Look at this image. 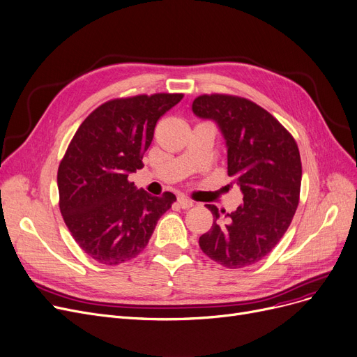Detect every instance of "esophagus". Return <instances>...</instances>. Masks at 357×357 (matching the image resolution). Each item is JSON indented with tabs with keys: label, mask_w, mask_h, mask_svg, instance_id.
I'll use <instances>...</instances> for the list:
<instances>
[{
	"label": "esophagus",
	"mask_w": 357,
	"mask_h": 357,
	"mask_svg": "<svg viewBox=\"0 0 357 357\" xmlns=\"http://www.w3.org/2000/svg\"><path fill=\"white\" fill-rule=\"evenodd\" d=\"M178 204H179V207L181 208H191L192 206H194V203H192V199H190V198H187V197H183V195H179L178 197Z\"/></svg>",
	"instance_id": "esophagus-1"
}]
</instances>
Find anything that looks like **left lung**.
I'll return each mask as SVG.
<instances>
[{
	"instance_id": "8db88e82",
	"label": "left lung",
	"mask_w": 357,
	"mask_h": 357,
	"mask_svg": "<svg viewBox=\"0 0 357 357\" xmlns=\"http://www.w3.org/2000/svg\"><path fill=\"white\" fill-rule=\"evenodd\" d=\"M192 111L219 126L227 146V175L243 194L234 213L207 206L214 222L199 236V248L223 267H250L273 251L296 213L302 182L298 144L270 112L245 98L201 95Z\"/></svg>"
}]
</instances>
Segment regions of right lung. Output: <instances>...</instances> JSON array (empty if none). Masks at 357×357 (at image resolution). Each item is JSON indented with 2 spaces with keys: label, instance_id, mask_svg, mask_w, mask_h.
<instances>
[{
  "label": "right lung",
  "instance_id": "1",
  "mask_svg": "<svg viewBox=\"0 0 357 357\" xmlns=\"http://www.w3.org/2000/svg\"><path fill=\"white\" fill-rule=\"evenodd\" d=\"M183 98L154 93L96 107L75 131L58 167L59 210L82 250L105 266L130 261L147 246L160 215L176 201L153 197L128 175L143 166L154 127Z\"/></svg>",
  "mask_w": 357,
  "mask_h": 357
}]
</instances>
